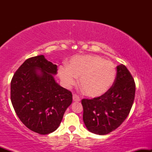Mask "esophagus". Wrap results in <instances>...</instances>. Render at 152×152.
Returning <instances> with one entry per match:
<instances>
[{
	"mask_svg": "<svg viewBox=\"0 0 152 152\" xmlns=\"http://www.w3.org/2000/svg\"><path fill=\"white\" fill-rule=\"evenodd\" d=\"M73 100H74V102H80V99L79 96H78V95H76V94H74L73 95Z\"/></svg>",
	"mask_w": 152,
	"mask_h": 152,
	"instance_id": "obj_1",
	"label": "esophagus"
}]
</instances>
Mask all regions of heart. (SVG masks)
Returning <instances> with one entry per match:
<instances>
[{
  "mask_svg": "<svg viewBox=\"0 0 152 152\" xmlns=\"http://www.w3.org/2000/svg\"><path fill=\"white\" fill-rule=\"evenodd\" d=\"M58 76L66 87L74 85L76 77L83 93L91 98L100 96L111 88L116 77V68L109 61L96 55L76 56L68 68L61 66Z\"/></svg>",
  "mask_w": 152,
  "mask_h": 152,
  "instance_id": "b5f03b06",
  "label": "heart"
}]
</instances>
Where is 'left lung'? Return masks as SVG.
Masks as SVG:
<instances>
[{"label": "left lung", "mask_w": 152, "mask_h": 152, "mask_svg": "<svg viewBox=\"0 0 152 152\" xmlns=\"http://www.w3.org/2000/svg\"><path fill=\"white\" fill-rule=\"evenodd\" d=\"M116 76L107 92L94 99H83V119L88 131L105 135L118 128L125 121L135 96V82L123 64L116 67Z\"/></svg>", "instance_id": "1"}]
</instances>
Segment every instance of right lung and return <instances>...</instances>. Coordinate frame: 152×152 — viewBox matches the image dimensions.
<instances>
[{
	"instance_id": "obj_1",
	"label": "right lung",
	"mask_w": 152,
	"mask_h": 152,
	"mask_svg": "<svg viewBox=\"0 0 152 152\" xmlns=\"http://www.w3.org/2000/svg\"><path fill=\"white\" fill-rule=\"evenodd\" d=\"M57 68L43 55L31 57L10 82V100L19 119L30 130L43 135L57 129L73 100L70 91L54 79Z\"/></svg>"
}]
</instances>
